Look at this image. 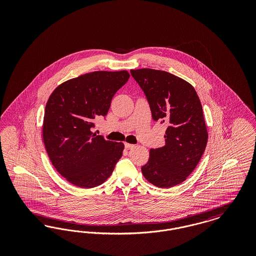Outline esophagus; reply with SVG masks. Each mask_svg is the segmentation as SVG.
I'll list each match as a JSON object with an SVG mask.
<instances>
[{"label": "esophagus", "mask_w": 256, "mask_h": 256, "mask_svg": "<svg viewBox=\"0 0 256 256\" xmlns=\"http://www.w3.org/2000/svg\"><path fill=\"white\" fill-rule=\"evenodd\" d=\"M124 146H126V148L130 150V148H134L135 145H134V144H128V143H124Z\"/></svg>", "instance_id": "obj_1"}]
</instances>
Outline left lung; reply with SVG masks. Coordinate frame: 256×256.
I'll return each mask as SVG.
<instances>
[{
	"label": "left lung",
	"instance_id": "left-lung-1",
	"mask_svg": "<svg viewBox=\"0 0 256 256\" xmlns=\"http://www.w3.org/2000/svg\"><path fill=\"white\" fill-rule=\"evenodd\" d=\"M130 74L146 95L152 119L168 126L165 145L150 150L142 174L159 188H170L187 178L204 152L208 134L200 100L194 87L174 74L148 68Z\"/></svg>",
	"mask_w": 256,
	"mask_h": 256
}]
</instances>
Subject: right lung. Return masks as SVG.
Returning a JSON list of instances; mask_svg holds the SVG:
<instances>
[{"instance_id":"obj_1","label":"right lung","mask_w":256,"mask_h":256,"mask_svg":"<svg viewBox=\"0 0 256 256\" xmlns=\"http://www.w3.org/2000/svg\"><path fill=\"white\" fill-rule=\"evenodd\" d=\"M130 78L128 71H96L58 86L45 108L43 141L50 160L66 180L82 188L104 182L122 158L124 144L91 132L106 116L115 93Z\"/></svg>"}]
</instances>
